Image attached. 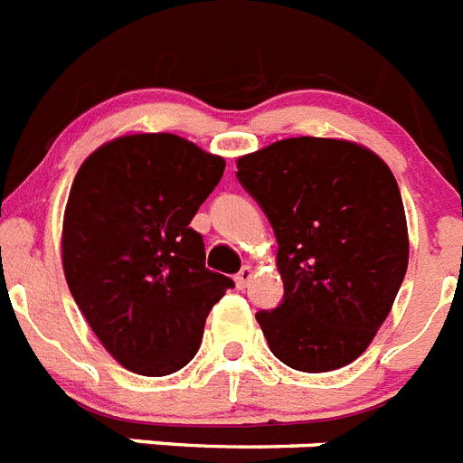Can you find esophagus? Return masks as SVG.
Returning <instances> with one entry per match:
<instances>
[{"label":"esophagus","instance_id":"esophagus-1","mask_svg":"<svg viewBox=\"0 0 463 463\" xmlns=\"http://www.w3.org/2000/svg\"><path fill=\"white\" fill-rule=\"evenodd\" d=\"M252 280V267H243V269L236 274V286H239V290H243V288H248V283Z\"/></svg>","mask_w":463,"mask_h":463}]
</instances>
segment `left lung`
<instances>
[{
  "label": "left lung",
  "instance_id": "left-lung-1",
  "mask_svg": "<svg viewBox=\"0 0 463 463\" xmlns=\"http://www.w3.org/2000/svg\"><path fill=\"white\" fill-rule=\"evenodd\" d=\"M276 234L283 299L258 311L271 354L299 373L355 361L408 271V224L389 165L370 149L288 137L236 164Z\"/></svg>",
  "mask_w": 463,
  "mask_h": 463
}]
</instances>
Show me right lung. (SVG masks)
I'll use <instances>...</instances> for the list:
<instances>
[{"label": "right lung", "instance_id": "right-lung-1", "mask_svg": "<svg viewBox=\"0 0 463 463\" xmlns=\"http://www.w3.org/2000/svg\"><path fill=\"white\" fill-rule=\"evenodd\" d=\"M224 159L171 133L102 145L74 177L62 222V269L102 346L145 377L177 373L234 280L205 267L189 227Z\"/></svg>", "mask_w": 463, "mask_h": 463}]
</instances>
